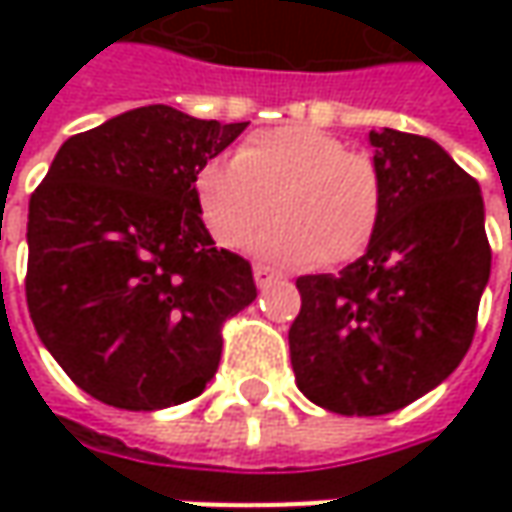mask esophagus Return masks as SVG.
Instances as JSON below:
<instances>
[{"label": "esophagus", "instance_id": "obj_1", "mask_svg": "<svg viewBox=\"0 0 512 512\" xmlns=\"http://www.w3.org/2000/svg\"><path fill=\"white\" fill-rule=\"evenodd\" d=\"M253 279H256V285L259 287H267L270 282H276V279H279V273L267 265H253Z\"/></svg>", "mask_w": 512, "mask_h": 512}]
</instances>
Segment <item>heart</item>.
I'll return each instance as SVG.
<instances>
[{
  "label": "heart",
  "instance_id": "obj_1",
  "mask_svg": "<svg viewBox=\"0 0 512 512\" xmlns=\"http://www.w3.org/2000/svg\"><path fill=\"white\" fill-rule=\"evenodd\" d=\"M193 199L213 242L245 247L270 219L259 250L287 265H344L362 256L382 222L384 185L362 150L310 125L250 133L233 156L193 176Z\"/></svg>",
  "mask_w": 512,
  "mask_h": 512
}]
</instances>
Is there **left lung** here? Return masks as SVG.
<instances>
[{
    "label": "left lung",
    "mask_w": 512,
    "mask_h": 512,
    "mask_svg": "<svg viewBox=\"0 0 512 512\" xmlns=\"http://www.w3.org/2000/svg\"><path fill=\"white\" fill-rule=\"evenodd\" d=\"M384 210L367 253L339 276H299L287 342L307 399L384 416L442 384L470 350L490 279L479 182L433 139L370 130Z\"/></svg>",
    "instance_id": "left-lung-1"
}]
</instances>
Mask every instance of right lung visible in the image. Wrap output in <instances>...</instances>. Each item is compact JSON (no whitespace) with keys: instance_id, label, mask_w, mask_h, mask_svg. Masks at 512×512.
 I'll return each mask as SVG.
<instances>
[{"instance_id":"right-lung-1","label":"right lung","mask_w":512,"mask_h":512,"mask_svg":"<svg viewBox=\"0 0 512 512\" xmlns=\"http://www.w3.org/2000/svg\"><path fill=\"white\" fill-rule=\"evenodd\" d=\"M247 128L148 105L70 136L28 210L33 327L76 387L119 410L196 399L250 262L202 225L193 176Z\"/></svg>"}]
</instances>
